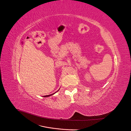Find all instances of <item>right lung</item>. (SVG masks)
<instances>
[{
    "label": "right lung",
    "instance_id": "1",
    "mask_svg": "<svg viewBox=\"0 0 131 131\" xmlns=\"http://www.w3.org/2000/svg\"><path fill=\"white\" fill-rule=\"evenodd\" d=\"M53 94H54V93H53ZM50 94V95H47V96H44V97H49V96H51V95H52V94Z\"/></svg>",
    "mask_w": 131,
    "mask_h": 131
}]
</instances>
